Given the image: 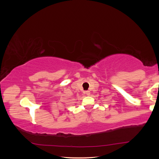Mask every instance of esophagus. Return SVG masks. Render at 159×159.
<instances>
[{"mask_svg":"<svg viewBox=\"0 0 159 159\" xmlns=\"http://www.w3.org/2000/svg\"><path fill=\"white\" fill-rule=\"evenodd\" d=\"M85 93V94L87 95H90V91H86Z\"/></svg>","mask_w":159,"mask_h":159,"instance_id":"obj_1","label":"esophagus"}]
</instances>
